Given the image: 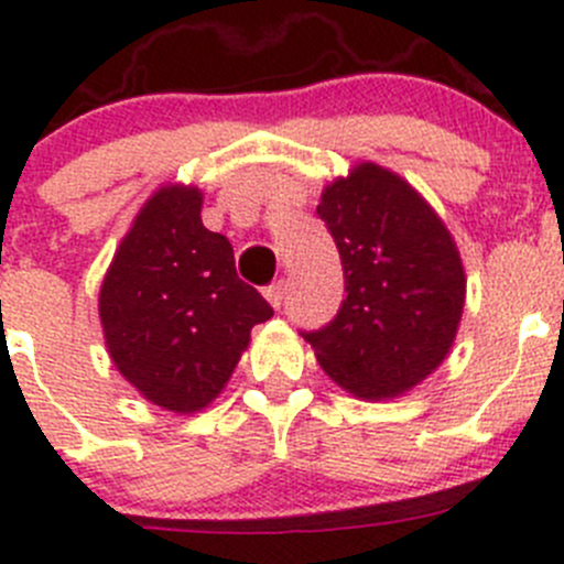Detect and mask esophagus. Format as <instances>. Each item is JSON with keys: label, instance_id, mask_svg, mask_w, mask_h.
<instances>
[{"label": "esophagus", "instance_id": "esophagus-1", "mask_svg": "<svg viewBox=\"0 0 564 564\" xmlns=\"http://www.w3.org/2000/svg\"><path fill=\"white\" fill-rule=\"evenodd\" d=\"M283 294H286V283L283 281H278V283H272V286H267L264 289V297H267V303L272 305V308H281L283 305Z\"/></svg>", "mask_w": 564, "mask_h": 564}]
</instances>
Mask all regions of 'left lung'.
I'll return each instance as SVG.
<instances>
[{"mask_svg":"<svg viewBox=\"0 0 564 564\" xmlns=\"http://www.w3.org/2000/svg\"><path fill=\"white\" fill-rule=\"evenodd\" d=\"M340 264L338 316L303 333L322 371L362 401H390L442 366L466 300L460 253L445 220L403 176L357 163L316 207Z\"/></svg>","mask_w":564,"mask_h":564,"instance_id":"1","label":"left lung"}]
</instances>
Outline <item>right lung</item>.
<instances>
[{
	"label": "right lung",
	"instance_id": "right-lung-1",
	"mask_svg": "<svg viewBox=\"0 0 564 564\" xmlns=\"http://www.w3.org/2000/svg\"><path fill=\"white\" fill-rule=\"evenodd\" d=\"M196 185H161L135 215L100 283V324L117 371L155 406L207 409L272 308L237 278L235 250L202 224Z\"/></svg>",
	"mask_w": 564,
	"mask_h": 564
}]
</instances>
